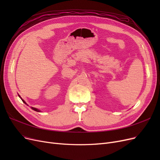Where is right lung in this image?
<instances>
[{"mask_svg": "<svg viewBox=\"0 0 160 160\" xmlns=\"http://www.w3.org/2000/svg\"><path fill=\"white\" fill-rule=\"evenodd\" d=\"M18 97H19V98H20L21 99V100L22 101V102H23V103H25L26 105H27V104L26 103V102H25V101H24V100H23V99H22V98H21V97H20V95H18ZM31 109H32V110H34V111H37V112H41V111H40L39 109H37V108H32V107H31Z\"/></svg>", "mask_w": 160, "mask_h": 160, "instance_id": "obj_1", "label": "right lung"}]
</instances>
